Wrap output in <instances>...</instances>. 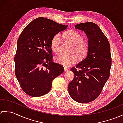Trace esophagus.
<instances>
[{"mask_svg": "<svg viewBox=\"0 0 123 123\" xmlns=\"http://www.w3.org/2000/svg\"><path fill=\"white\" fill-rule=\"evenodd\" d=\"M64 72H67L68 71V69L66 68H64Z\"/></svg>", "mask_w": 123, "mask_h": 123, "instance_id": "esophagus-1", "label": "esophagus"}]
</instances>
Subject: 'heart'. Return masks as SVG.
<instances>
[{
    "instance_id": "heart-1",
    "label": "heart",
    "mask_w": 123,
    "mask_h": 123,
    "mask_svg": "<svg viewBox=\"0 0 123 123\" xmlns=\"http://www.w3.org/2000/svg\"><path fill=\"white\" fill-rule=\"evenodd\" d=\"M64 40L72 45L71 54L61 55L55 59V61L64 67H69L72 66L78 61L79 57L82 58L87 54L89 50V43L87 40H83L82 35L76 31L69 30L64 33L62 35ZM61 38L59 35H54L51 41V48L54 53H59L60 51V44ZM76 53L78 54H75Z\"/></svg>"
}]
</instances>
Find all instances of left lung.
<instances>
[{
    "label": "left lung",
    "mask_w": 123,
    "mask_h": 123,
    "mask_svg": "<svg viewBox=\"0 0 123 123\" xmlns=\"http://www.w3.org/2000/svg\"><path fill=\"white\" fill-rule=\"evenodd\" d=\"M84 31L88 38L89 50L84 60L72 68L74 77L68 86L69 93L74 100L88 103L100 95L110 75L111 64L110 44L100 28L92 22L75 25Z\"/></svg>",
    "instance_id": "8db88e82"
}]
</instances>
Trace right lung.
Listing matches in <instances>:
<instances>
[{
  "mask_svg": "<svg viewBox=\"0 0 123 123\" xmlns=\"http://www.w3.org/2000/svg\"><path fill=\"white\" fill-rule=\"evenodd\" d=\"M67 27L48 18L38 17L20 34L14 58L15 72L20 87L28 95L36 97L48 93L52 81L64 71L63 67L52 61L50 43L54 35Z\"/></svg>",
  "mask_w": 123,
  "mask_h": 123,
  "instance_id": "obj_1",
  "label": "right lung"
}]
</instances>
